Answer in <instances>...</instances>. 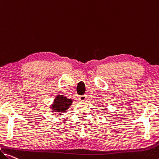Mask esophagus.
I'll return each instance as SVG.
<instances>
[{"instance_id":"obj_1","label":"esophagus","mask_w":159,"mask_h":159,"mask_svg":"<svg viewBox=\"0 0 159 159\" xmlns=\"http://www.w3.org/2000/svg\"><path fill=\"white\" fill-rule=\"evenodd\" d=\"M87 99L86 95H82V96H80L79 97V100L80 102H85V100Z\"/></svg>"}]
</instances>
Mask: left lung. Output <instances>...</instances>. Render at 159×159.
<instances>
[{"label": "left lung", "instance_id": "8db88e82", "mask_svg": "<svg viewBox=\"0 0 159 159\" xmlns=\"http://www.w3.org/2000/svg\"><path fill=\"white\" fill-rule=\"evenodd\" d=\"M99 104H101V102H99Z\"/></svg>", "mask_w": 159, "mask_h": 159}]
</instances>
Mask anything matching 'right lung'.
Segmentation results:
<instances>
[{
    "label": "right lung",
    "instance_id": "obj_1",
    "mask_svg": "<svg viewBox=\"0 0 159 159\" xmlns=\"http://www.w3.org/2000/svg\"><path fill=\"white\" fill-rule=\"evenodd\" d=\"M72 104V99H68L63 94H58L55 97L50 104V109L52 113L62 114L65 113Z\"/></svg>",
    "mask_w": 159,
    "mask_h": 159
}]
</instances>
